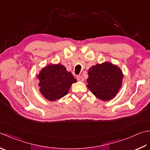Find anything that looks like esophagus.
Instances as JSON below:
<instances>
[{
  "label": "esophagus",
  "instance_id": "34e87169",
  "mask_svg": "<svg viewBox=\"0 0 150 150\" xmlns=\"http://www.w3.org/2000/svg\"><path fill=\"white\" fill-rule=\"evenodd\" d=\"M77 80L79 81H83V78L81 76H77Z\"/></svg>",
  "mask_w": 150,
  "mask_h": 150
}]
</instances>
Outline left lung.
Here are the masks:
<instances>
[{"instance_id": "1", "label": "left lung", "mask_w": 150, "mask_h": 150, "mask_svg": "<svg viewBox=\"0 0 150 150\" xmlns=\"http://www.w3.org/2000/svg\"><path fill=\"white\" fill-rule=\"evenodd\" d=\"M88 76V89L97 98L107 101L111 100L119 92L123 74L117 66L105 62L90 68Z\"/></svg>"}]
</instances>
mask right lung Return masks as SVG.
Segmentation results:
<instances>
[{"mask_svg": "<svg viewBox=\"0 0 150 150\" xmlns=\"http://www.w3.org/2000/svg\"><path fill=\"white\" fill-rule=\"evenodd\" d=\"M38 86L42 96L50 101H55L67 95L76 80L61 64H49L42 69L38 76Z\"/></svg>", "mask_w": 150, "mask_h": 150, "instance_id": "right-lung-1", "label": "right lung"}]
</instances>
